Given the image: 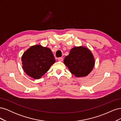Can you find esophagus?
Wrapping results in <instances>:
<instances>
[{
  "label": "esophagus",
  "mask_w": 121,
  "mask_h": 121,
  "mask_svg": "<svg viewBox=\"0 0 121 121\" xmlns=\"http://www.w3.org/2000/svg\"><path fill=\"white\" fill-rule=\"evenodd\" d=\"M58 61H62L63 60V58L62 57H58Z\"/></svg>",
  "instance_id": "1"
}]
</instances>
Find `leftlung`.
Instances as JSON below:
<instances>
[{"label": "left lung", "instance_id": "left-lung-1", "mask_svg": "<svg viewBox=\"0 0 121 121\" xmlns=\"http://www.w3.org/2000/svg\"><path fill=\"white\" fill-rule=\"evenodd\" d=\"M64 63L76 77H83L92 71L95 60L91 51L86 47H75L65 57Z\"/></svg>", "mask_w": 121, "mask_h": 121}]
</instances>
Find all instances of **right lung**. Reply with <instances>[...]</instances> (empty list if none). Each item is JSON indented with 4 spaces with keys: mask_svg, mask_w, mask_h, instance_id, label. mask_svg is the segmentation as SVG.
Here are the masks:
<instances>
[{
    "mask_svg": "<svg viewBox=\"0 0 121 121\" xmlns=\"http://www.w3.org/2000/svg\"><path fill=\"white\" fill-rule=\"evenodd\" d=\"M23 69L26 74L39 79L49 70L56 60L51 49L41 45L31 46L22 56Z\"/></svg>",
    "mask_w": 121,
    "mask_h": 121,
    "instance_id": "1",
    "label": "right lung"
}]
</instances>
